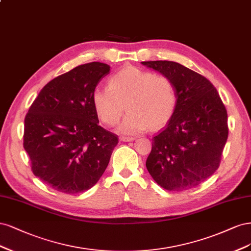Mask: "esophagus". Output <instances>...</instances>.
Instances as JSON below:
<instances>
[{
    "label": "esophagus",
    "mask_w": 251,
    "mask_h": 251,
    "mask_svg": "<svg viewBox=\"0 0 251 251\" xmlns=\"http://www.w3.org/2000/svg\"><path fill=\"white\" fill-rule=\"evenodd\" d=\"M135 140V137H132V136H121L120 137V141L122 142H132Z\"/></svg>",
    "instance_id": "obj_1"
}]
</instances>
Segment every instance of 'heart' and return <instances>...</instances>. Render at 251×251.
I'll list each match as a JSON object with an SVG mask.
<instances>
[{"label":"heart","mask_w":251,"mask_h":251,"mask_svg":"<svg viewBox=\"0 0 251 251\" xmlns=\"http://www.w3.org/2000/svg\"><path fill=\"white\" fill-rule=\"evenodd\" d=\"M177 99L171 79L134 67L119 71L110 77L108 87L97 86L92 93L96 115L108 126L119 122L126 104L129 111L117 128L126 135L165 126L174 115Z\"/></svg>","instance_id":"1"}]
</instances>
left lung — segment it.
I'll list each match as a JSON object with an SVG mask.
<instances>
[{"label": "left lung", "instance_id": "left-lung-1", "mask_svg": "<svg viewBox=\"0 0 251 251\" xmlns=\"http://www.w3.org/2000/svg\"><path fill=\"white\" fill-rule=\"evenodd\" d=\"M167 76L177 93V106L163 131L152 140L146 161L155 182L184 191L203 182L220 165L227 141V111L211 81L174 61H143Z\"/></svg>", "mask_w": 251, "mask_h": 251}]
</instances>
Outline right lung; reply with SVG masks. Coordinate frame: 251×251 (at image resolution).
<instances>
[{"mask_svg": "<svg viewBox=\"0 0 251 251\" xmlns=\"http://www.w3.org/2000/svg\"><path fill=\"white\" fill-rule=\"evenodd\" d=\"M109 71L102 62L76 67L47 83L28 110L24 148L33 174L56 191H87L109 163L118 136L99 125L92 103Z\"/></svg>", "mask_w": 251, "mask_h": 251, "instance_id": "1", "label": "right lung"}]
</instances>
